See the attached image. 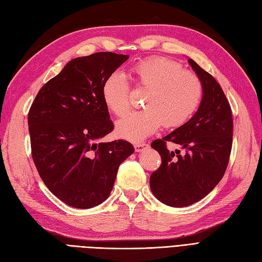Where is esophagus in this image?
Masks as SVG:
<instances>
[{
	"label": "esophagus",
	"instance_id": "34e87169",
	"mask_svg": "<svg viewBox=\"0 0 262 262\" xmlns=\"http://www.w3.org/2000/svg\"><path fill=\"white\" fill-rule=\"evenodd\" d=\"M147 147H148V144L144 143V142H140V143L135 144V149H136L137 152H141V151H143Z\"/></svg>",
	"mask_w": 262,
	"mask_h": 262
}]
</instances>
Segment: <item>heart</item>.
I'll list each match as a JSON object with an SVG mask.
<instances>
[{
    "label": "heart",
    "mask_w": 262,
    "mask_h": 262,
    "mask_svg": "<svg viewBox=\"0 0 262 262\" xmlns=\"http://www.w3.org/2000/svg\"><path fill=\"white\" fill-rule=\"evenodd\" d=\"M136 85L147 91L142 111L132 112L120 120L115 132L120 138L139 142L152 135L161 124L176 127L186 123L203 98V84L196 74L184 71L179 62L166 58H149L132 68ZM102 96L107 108L116 116L130 110V89L126 79L114 73L105 79Z\"/></svg>",
    "instance_id": "heart-1"
}]
</instances>
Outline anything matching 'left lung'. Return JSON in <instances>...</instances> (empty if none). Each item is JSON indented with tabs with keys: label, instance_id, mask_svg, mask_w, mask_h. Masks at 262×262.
Returning <instances> with one entry per match:
<instances>
[{
	"label": "left lung",
	"instance_id": "8db88e82",
	"mask_svg": "<svg viewBox=\"0 0 262 262\" xmlns=\"http://www.w3.org/2000/svg\"><path fill=\"white\" fill-rule=\"evenodd\" d=\"M188 62L203 84L201 105L186 123L151 143L161 165L151 173L150 188L157 200L171 207L191 205L211 193L228 167L233 136L231 106L223 90L193 59ZM167 141L179 144L185 152L169 151Z\"/></svg>",
	"mask_w": 262,
	"mask_h": 262
}]
</instances>
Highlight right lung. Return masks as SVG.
<instances>
[{"instance_id": "1", "label": "right lung", "mask_w": 262, "mask_h": 262, "mask_svg": "<svg viewBox=\"0 0 262 262\" xmlns=\"http://www.w3.org/2000/svg\"><path fill=\"white\" fill-rule=\"evenodd\" d=\"M127 59L114 52L74 58L41 87L29 111L34 165L51 193L72 207L105 201L119 166L135 152L124 140L101 141L114 127L102 87Z\"/></svg>"}]
</instances>
